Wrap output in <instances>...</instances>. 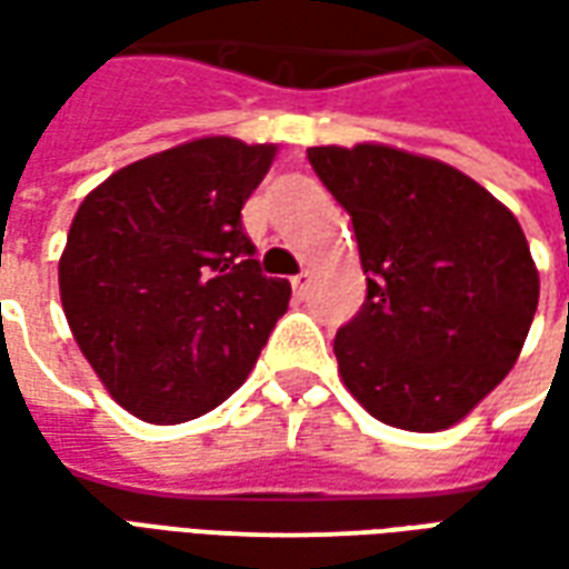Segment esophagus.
I'll list each match as a JSON object with an SVG mask.
<instances>
[{"label": "esophagus", "mask_w": 569, "mask_h": 569, "mask_svg": "<svg viewBox=\"0 0 569 569\" xmlns=\"http://www.w3.org/2000/svg\"><path fill=\"white\" fill-rule=\"evenodd\" d=\"M292 289H296V296H298V298L308 296V289H310V271H301V273H298V277H292Z\"/></svg>", "instance_id": "obj_1"}]
</instances>
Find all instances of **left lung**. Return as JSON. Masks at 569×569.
Instances as JSON below:
<instances>
[{"instance_id":"1","label":"left lung","mask_w":569,"mask_h":569,"mask_svg":"<svg viewBox=\"0 0 569 569\" xmlns=\"http://www.w3.org/2000/svg\"><path fill=\"white\" fill-rule=\"evenodd\" d=\"M350 212L369 296L335 335L338 375L387 427L439 432L509 375L539 301L512 210L457 167L383 146L308 149Z\"/></svg>"}]
</instances>
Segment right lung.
<instances>
[{"label": "right lung", "mask_w": 569, "mask_h": 569, "mask_svg": "<svg viewBox=\"0 0 569 569\" xmlns=\"http://www.w3.org/2000/svg\"><path fill=\"white\" fill-rule=\"evenodd\" d=\"M273 142L198 137L121 167L81 200L57 264L76 345L146 423L200 418L234 393L289 308L240 210Z\"/></svg>", "instance_id": "1"}]
</instances>
